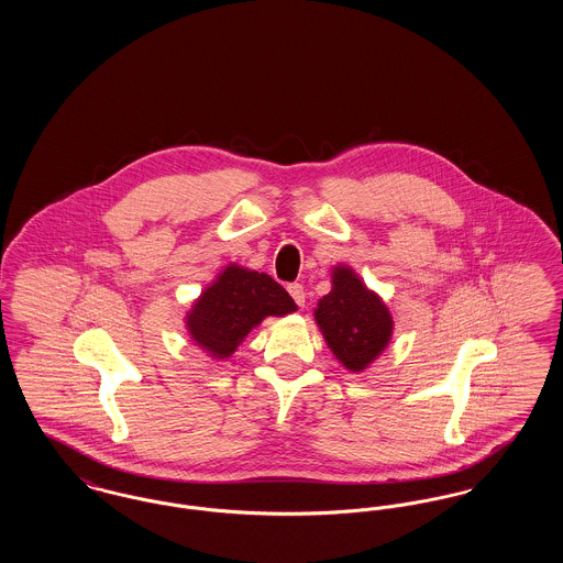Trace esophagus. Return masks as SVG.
I'll return each mask as SVG.
<instances>
[{
	"mask_svg": "<svg viewBox=\"0 0 563 563\" xmlns=\"http://www.w3.org/2000/svg\"><path fill=\"white\" fill-rule=\"evenodd\" d=\"M287 289H289V294L294 297L297 306H303V303H306V291H303V285H299V283H291Z\"/></svg>",
	"mask_w": 563,
	"mask_h": 563,
	"instance_id": "1",
	"label": "esophagus"
}]
</instances>
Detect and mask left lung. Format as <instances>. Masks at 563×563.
Masks as SVG:
<instances>
[{"label": "left lung", "mask_w": 563, "mask_h": 563, "mask_svg": "<svg viewBox=\"0 0 563 563\" xmlns=\"http://www.w3.org/2000/svg\"><path fill=\"white\" fill-rule=\"evenodd\" d=\"M331 280L333 289L319 301L314 319L335 358L350 372H363L388 346L393 317L346 266L333 269Z\"/></svg>", "instance_id": "obj_1"}]
</instances>
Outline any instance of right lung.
I'll return each mask as SVG.
<instances>
[{
    "label": "right lung",
    "mask_w": 563,
    "mask_h": 563,
    "mask_svg": "<svg viewBox=\"0 0 563 563\" xmlns=\"http://www.w3.org/2000/svg\"><path fill=\"white\" fill-rule=\"evenodd\" d=\"M291 295L272 276L236 264L223 269L188 312L191 340L214 358H228L266 317L295 312Z\"/></svg>",
    "instance_id": "obj_1"
}]
</instances>
